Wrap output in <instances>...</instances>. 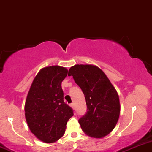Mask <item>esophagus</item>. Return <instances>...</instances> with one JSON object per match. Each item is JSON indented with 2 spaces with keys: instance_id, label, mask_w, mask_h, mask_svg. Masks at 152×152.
Segmentation results:
<instances>
[{
  "instance_id": "esophagus-1",
  "label": "esophagus",
  "mask_w": 152,
  "mask_h": 152,
  "mask_svg": "<svg viewBox=\"0 0 152 152\" xmlns=\"http://www.w3.org/2000/svg\"><path fill=\"white\" fill-rule=\"evenodd\" d=\"M70 107H71L73 109V110H75V104H74V103H72V104H70Z\"/></svg>"
}]
</instances>
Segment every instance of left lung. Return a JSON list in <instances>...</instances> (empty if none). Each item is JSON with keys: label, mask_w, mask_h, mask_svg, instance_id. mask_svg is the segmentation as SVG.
<instances>
[{"label": "left lung", "mask_w": 152, "mask_h": 152, "mask_svg": "<svg viewBox=\"0 0 152 152\" xmlns=\"http://www.w3.org/2000/svg\"><path fill=\"white\" fill-rule=\"evenodd\" d=\"M68 76L85 95L87 113L79 119L81 128L89 136L101 138L110 134L120 115V102L115 89L99 67L76 65L69 69Z\"/></svg>", "instance_id": "obj_1"}]
</instances>
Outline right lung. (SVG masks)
Here are the masks:
<instances>
[{
    "instance_id": "obj_1",
    "label": "right lung",
    "mask_w": 152,
    "mask_h": 152,
    "mask_svg": "<svg viewBox=\"0 0 152 152\" xmlns=\"http://www.w3.org/2000/svg\"><path fill=\"white\" fill-rule=\"evenodd\" d=\"M63 67L41 69L34 79L25 104V115L31 132L42 141L50 143L65 134L73 110L64 102L62 82L67 76Z\"/></svg>"
}]
</instances>
